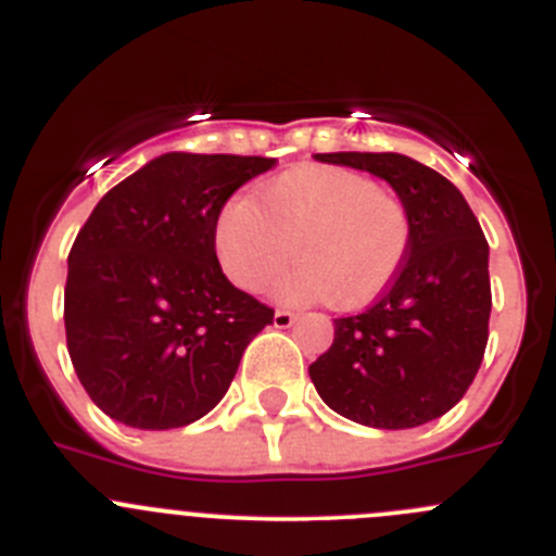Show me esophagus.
Listing matches in <instances>:
<instances>
[{
	"label": "esophagus",
	"mask_w": 556,
	"mask_h": 556,
	"mask_svg": "<svg viewBox=\"0 0 556 556\" xmlns=\"http://www.w3.org/2000/svg\"><path fill=\"white\" fill-rule=\"evenodd\" d=\"M295 312H290V309H277L274 312V326L277 328H290L295 323Z\"/></svg>",
	"instance_id": "esophagus-1"
}]
</instances>
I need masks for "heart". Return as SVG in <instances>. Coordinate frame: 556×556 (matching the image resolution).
<instances>
[{"label": "heart", "mask_w": 556, "mask_h": 556, "mask_svg": "<svg viewBox=\"0 0 556 556\" xmlns=\"http://www.w3.org/2000/svg\"><path fill=\"white\" fill-rule=\"evenodd\" d=\"M413 241L407 203L369 176L304 165L230 201L214 223V252L241 290L279 282L285 301L326 299L337 309L371 304L399 277Z\"/></svg>", "instance_id": "1"}]
</instances>
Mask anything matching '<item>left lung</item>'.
I'll use <instances>...</instances> for the list:
<instances>
[{
	"label": "left lung",
	"mask_w": 556,
	"mask_h": 556,
	"mask_svg": "<svg viewBox=\"0 0 556 556\" xmlns=\"http://www.w3.org/2000/svg\"><path fill=\"white\" fill-rule=\"evenodd\" d=\"M320 163L380 176L407 203L413 241L375 304L333 320L309 366L333 413L375 429H413L448 413L476 380L489 339V244L465 195L404 154L333 152Z\"/></svg>",
	"instance_id": "obj_1"
}]
</instances>
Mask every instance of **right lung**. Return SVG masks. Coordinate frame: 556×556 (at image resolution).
Returning a JSON list of instances; mask_svg holds the SVG:
<instances>
[{"label":"right lung","instance_id":"1","mask_svg":"<svg viewBox=\"0 0 556 556\" xmlns=\"http://www.w3.org/2000/svg\"><path fill=\"white\" fill-rule=\"evenodd\" d=\"M271 157L170 152L102 195L67 257V353L91 402L132 429L198 421L230 388L271 306L214 252L228 198Z\"/></svg>","mask_w":556,"mask_h":556}]
</instances>
